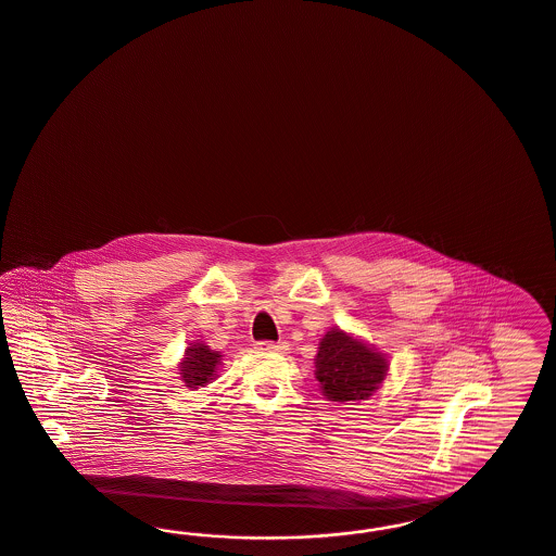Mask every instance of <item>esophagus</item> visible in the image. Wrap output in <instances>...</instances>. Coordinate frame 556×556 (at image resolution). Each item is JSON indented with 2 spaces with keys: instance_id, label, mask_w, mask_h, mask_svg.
I'll return each instance as SVG.
<instances>
[{
  "instance_id": "obj_1",
  "label": "esophagus",
  "mask_w": 556,
  "mask_h": 556,
  "mask_svg": "<svg viewBox=\"0 0 556 556\" xmlns=\"http://www.w3.org/2000/svg\"><path fill=\"white\" fill-rule=\"evenodd\" d=\"M256 350L261 352H286L288 350V343L286 341H258L256 343Z\"/></svg>"
}]
</instances>
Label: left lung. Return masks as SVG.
Returning <instances> with one entry per match:
<instances>
[{
  "label": "left lung",
  "instance_id": "left-lung-1",
  "mask_svg": "<svg viewBox=\"0 0 556 556\" xmlns=\"http://www.w3.org/2000/svg\"><path fill=\"white\" fill-rule=\"evenodd\" d=\"M314 364L325 397L341 403L372 395L389 368L384 356L339 329L323 337Z\"/></svg>",
  "mask_w": 556,
  "mask_h": 556
}]
</instances>
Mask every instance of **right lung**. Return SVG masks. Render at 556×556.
<instances>
[{
    "mask_svg": "<svg viewBox=\"0 0 556 556\" xmlns=\"http://www.w3.org/2000/svg\"><path fill=\"white\" fill-rule=\"evenodd\" d=\"M219 359H222V356L217 352L208 350L202 343L190 345L184 362L179 364V368H181L179 375L184 378L186 387L199 389V387H204L206 382H211L215 378V372H217Z\"/></svg>",
    "mask_w": 556,
    "mask_h": 556,
    "instance_id": "add662e5",
    "label": "right lung"
}]
</instances>
